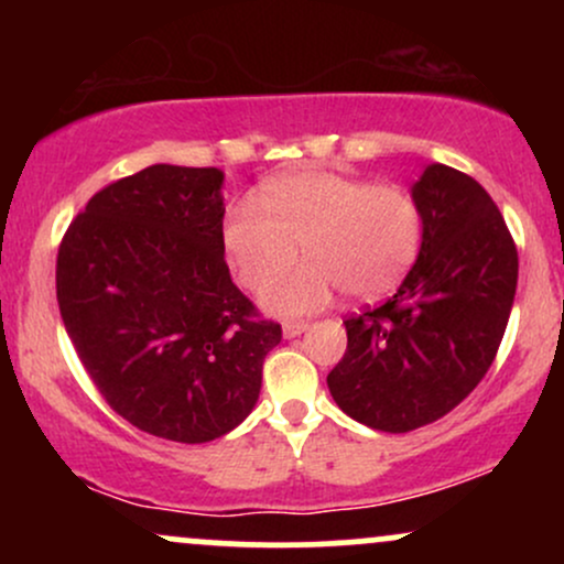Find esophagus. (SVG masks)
Returning a JSON list of instances; mask_svg holds the SVG:
<instances>
[{"label":"esophagus","mask_w":564,"mask_h":564,"mask_svg":"<svg viewBox=\"0 0 564 564\" xmlns=\"http://www.w3.org/2000/svg\"><path fill=\"white\" fill-rule=\"evenodd\" d=\"M304 332H307V323H304V321H286V323H283V336H286V339H294V336H300Z\"/></svg>","instance_id":"esophagus-1"}]
</instances>
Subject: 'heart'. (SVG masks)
Returning a JSON list of instances; mask_svg holds the SVG:
<instances>
[{"label":"heart","instance_id":"obj_1","mask_svg":"<svg viewBox=\"0 0 564 564\" xmlns=\"http://www.w3.org/2000/svg\"><path fill=\"white\" fill-rule=\"evenodd\" d=\"M260 203L232 206L223 243L246 289L271 281L262 304L283 318L315 313L339 289L352 300H379L403 281L422 251L424 212L405 187L304 170L270 180ZM300 245L308 262L284 274Z\"/></svg>","mask_w":564,"mask_h":564}]
</instances>
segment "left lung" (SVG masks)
Instances as JSON below:
<instances>
[{"mask_svg":"<svg viewBox=\"0 0 564 564\" xmlns=\"http://www.w3.org/2000/svg\"><path fill=\"white\" fill-rule=\"evenodd\" d=\"M413 198L419 260L390 300L345 318L347 352L326 379L347 416L392 435L437 422L480 384L517 291L514 238L475 177L432 164Z\"/></svg>","mask_w":564,"mask_h":564,"instance_id":"left-lung-1","label":"left lung"}]
</instances>
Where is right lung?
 Wrapping results in <instances>:
<instances>
[{"instance_id": "add662e5", "label": "right lung", "mask_w": 564, "mask_h": 564, "mask_svg": "<svg viewBox=\"0 0 564 564\" xmlns=\"http://www.w3.org/2000/svg\"><path fill=\"white\" fill-rule=\"evenodd\" d=\"M215 166L156 164L97 191L57 249L84 371L138 430L209 443L254 408L281 323L230 281Z\"/></svg>"}]
</instances>
